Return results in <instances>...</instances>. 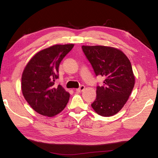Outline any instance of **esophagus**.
Returning <instances> with one entry per match:
<instances>
[{"label": "esophagus", "instance_id": "obj_1", "mask_svg": "<svg viewBox=\"0 0 158 158\" xmlns=\"http://www.w3.org/2000/svg\"><path fill=\"white\" fill-rule=\"evenodd\" d=\"M84 89H85L84 85H80L79 88H78V89H76V91L78 92V93H81V92L83 91V90H84Z\"/></svg>", "mask_w": 158, "mask_h": 158}]
</instances>
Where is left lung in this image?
<instances>
[{"label": "left lung", "instance_id": "1", "mask_svg": "<svg viewBox=\"0 0 158 158\" xmlns=\"http://www.w3.org/2000/svg\"><path fill=\"white\" fill-rule=\"evenodd\" d=\"M81 48L95 75L105 78L102 86L97 85V97L91 106L100 116H113L123 107L135 85L130 61L121 51L113 47Z\"/></svg>", "mask_w": 158, "mask_h": 158}]
</instances>
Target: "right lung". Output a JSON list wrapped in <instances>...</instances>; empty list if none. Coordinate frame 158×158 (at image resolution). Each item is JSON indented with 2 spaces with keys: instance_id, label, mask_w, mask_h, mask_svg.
Instances as JSON below:
<instances>
[{
  "instance_id": "add662e5",
  "label": "right lung",
  "mask_w": 158,
  "mask_h": 158,
  "mask_svg": "<svg viewBox=\"0 0 158 158\" xmlns=\"http://www.w3.org/2000/svg\"><path fill=\"white\" fill-rule=\"evenodd\" d=\"M74 47L56 44L37 53L29 61L21 77L23 97L32 108L45 116L52 117L67 105L69 93L60 85H54L58 79V68L63 58Z\"/></svg>"
}]
</instances>
